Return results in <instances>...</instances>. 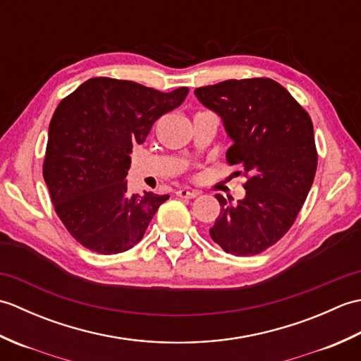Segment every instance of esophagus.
<instances>
[{"mask_svg":"<svg viewBox=\"0 0 361 361\" xmlns=\"http://www.w3.org/2000/svg\"><path fill=\"white\" fill-rule=\"evenodd\" d=\"M175 194L180 198H195L197 195H200L198 190H189V189H178Z\"/></svg>","mask_w":361,"mask_h":361,"instance_id":"esophagus-1","label":"esophagus"}]
</instances>
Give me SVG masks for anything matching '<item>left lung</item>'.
<instances>
[{
	"instance_id": "obj_1",
	"label": "left lung",
	"mask_w": 361,
	"mask_h": 361,
	"mask_svg": "<svg viewBox=\"0 0 361 361\" xmlns=\"http://www.w3.org/2000/svg\"><path fill=\"white\" fill-rule=\"evenodd\" d=\"M194 93L224 121L233 140L228 164L247 176L243 200L231 204L216 195L221 209L211 239L229 255H259L286 235L312 188L318 166L312 119L268 78L231 79Z\"/></svg>"
}]
</instances>
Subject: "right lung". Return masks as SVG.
Returning <instances> with one entry per match:
<instances>
[{
	"label": "right lung",
	"mask_w": 361,
	"mask_h": 361,
	"mask_svg": "<svg viewBox=\"0 0 361 361\" xmlns=\"http://www.w3.org/2000/svg\"><path fill=\"white\" fill-rule=\"evenodd\" d=\"M188 93L186 87L163 93L132 80L93 78L60 101L43 178L59 219L82 247L118 255L142 239L169 195H128L130 153Z\"/></svg>",
	"instance_id": "add662e5"
}]
</instances>
